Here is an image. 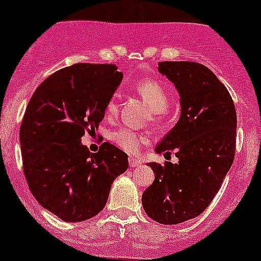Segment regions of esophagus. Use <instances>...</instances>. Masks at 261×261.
Returning <instances> with one entry per match:
<instances>
[{
  "label": "esophagus",
  "instance_id": "obj_1",
  "mask_svg": "<svg viewBox=\"0 0 261 261\" xmlns=\"http://www.w3.org/2000/svg\"><path fill=\"white\" fill-rule=\"evenodd\" d=\"M129 165H130V167H138V166L142 165V162L140 159L130 156V158H129Z\"/></svg>",
  "mask_w": 261,
  "mask_h": 261
}]
</instances>
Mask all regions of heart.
Masks as SVG:
<instances>
[{
	"label": "heart",
	"instance_id": "b5f03b06",
	"mask_svg": "<svg viewBox=\"0 0 261 261\" xmlns=\"http://www.w3.org/2000/svg\"><path fill=\"white\" fill-rule=\"evenodd\" d=\"M133 89L138 95L141 96L142 100L149 106L151 112L155 114L156 117L167 110L170 96H168L166 87L159 81L153 80V78L141 80L133 85ZM115 111H116V102L114 99H111L107 105V114L112 115ZM111 140L114 141L116 146L130 154L137 153L138 149L145 142L144 136L138 135L129 128H119L117 130L112 132Z\"/></svg>",
	"mask_w": 261,
	"mask_h": 261
}]
</instances>
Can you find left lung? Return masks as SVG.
Wrapping results in <instances>:
<instances>
[{
	"mask_svg": "<svg viewBox=\"0 0 261 261\" xmlns=\"http://www.w3.org/2000/svg\"><path fill=\"white\" fill-rule=\"evenodd\" d=\"M158 71L180 96V117L155 147L177 163L150 162L154 181L142 193L151 220L176 225L208 208L234 161L237 112L229 91L199 62L165 61Z\"/></svg>",
	"mask_w": 261,
	"mask_h": 261,
	"instance_id": "obj_1",
	"label": "left lung"
}]
</instances>
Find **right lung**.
Returning <instances> with one entry per match:
<instances>
[{"mask_svg": "<svg viewBox=\"0 0 261 261\" xmlns=\"http://www.w3.org/2000/svg\"><path fill=\"white\" fill-rule=\"evenodd\" d=\"M123 73L110 64H74L44 80L20 125L23 171L36 201L65 222L105 208L111 186L128 168V155L105 142L98 153L81 144L98 129Z\"/></svg>", "mask_w": 261, "mask_h": 261, "instance_id": "obj_1", "label": "right lung"}]
</instances>
